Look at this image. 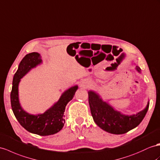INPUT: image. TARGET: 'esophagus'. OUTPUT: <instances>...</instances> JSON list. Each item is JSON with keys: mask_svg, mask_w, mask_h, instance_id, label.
<instances>
[{"mask_svg": "<svg viewBox=\"0 0 160 160\" xmlns=\"http://www.w3.org/2000/svg\"><path fill=\"white\" fill-rule=\"evenodd\" d=\"M87 86V83L86 82L84 81H82L80 82V87H86Z\"/></svg>", "mask_w": 160, "mask_h": 160, "instance_id": "1", "label": "esophagus"}]
</instances>
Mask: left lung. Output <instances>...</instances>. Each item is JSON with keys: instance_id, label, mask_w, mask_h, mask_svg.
Wrapping results in <instances>:
<instances>
[{"instance_id": "obj_1", "label": "left lung", "mask_w": 160, "mask_h": 160, "mask_svg": "<svg viewBox=\"0 0 160 160\" xmlns=\"http://www.w3.org/2000/svg\"><path fill=\"white\" fill-rule=\"evenodd\" d=\"M136 69L141 73L140 68L137 66ZM88 93L89 105L94 121L101 129L111 134H124L136 128L145 118L149 109L148 101L146 108L142 111L133 115H125L103 101L96 92L89 91Z\"/></svg>"}]
</instances>
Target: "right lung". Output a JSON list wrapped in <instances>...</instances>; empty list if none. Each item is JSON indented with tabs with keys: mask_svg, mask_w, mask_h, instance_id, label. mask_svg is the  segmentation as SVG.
I'll return each instance as SVG.
<instances>
[{
	"mask_svg": "<svg viewBox=\"0 0 160 160\" xmlns=\"http://www.w3.org/2000/svg\"><path fill=\"white\" fill-rule=\"evenodd\" d=\"M42 63L41 56L38 52H31L23 57L13 76L11 103L16 119L22 127L31 133L48 136L58 132L62 129L65 124V107L73 99L78 87L73 86L64 91L58 101L43 113L32 115L24 111L19 103V84L27 73Z\"/></svg>",
	"mask_w": 160,
	"mask_h": 160,
	"instance_id": "right-lung-1",
	"label": "right lung"
}]
</instances>
